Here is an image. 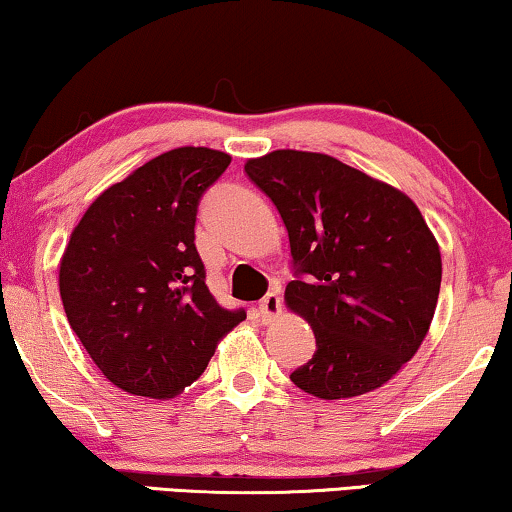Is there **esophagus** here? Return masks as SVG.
Here are the masks:
<instances>
[{
	"label": "esophagus",
	"instance_id": "esophagus-1",
	"mask_svg": "<svg viewBox=\"0 0 512 512\" xmlns=\"http://www.w3.org/2000/svg\"><path fill=\"white\" fill-rule=\"evenodd\" d=\"M279 311H281L279 291H270L261 302H258V314L263 316V321H272V318H277Z\"/></svg>",
	"mask_w": 512,
	"mask_h": 512
}]
</instances>
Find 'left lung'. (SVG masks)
I'll use <instances>...</instances> for the list:
<instances>
[{"label": "left lung", "instance_id": "left-lung-1", "mask_svg": "<svg viewBox=\"0 0 512 512\" xmlns=\"http://www.w3.org/2000/svg\"><path fill=\"white\" fill-rule=\"evenodd\" d=\"M244 170L277 205L305 274L284 302L316 351L291 381L318 399L381 388L416 355L439 300L441 251L418 205L321 152L274 150Z\"/></svg>", "mask_w": 512, "mask_h": 512}]
</instances>
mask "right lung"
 Segmentation results:
<instances>
[{"mask_svg": "<svg viewBox=\"0 0 512 512\" xmlns=\"http://www.w3.org/2000/svg\"><path fill=\"white\" fill-rule=\"evenodd\" d=\"M231 164L210 147H177L108 187L73 228L59 295L80 344L117 388L180 395L242 323L217 305L194 244L198 201Z\"/></svg>", "mask_w": 512, "mask_h": 512, "instance_id": "add662e5", "label": "right lung"}]
</instances>
